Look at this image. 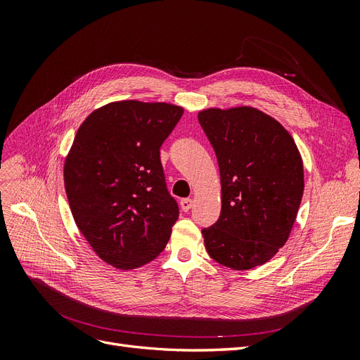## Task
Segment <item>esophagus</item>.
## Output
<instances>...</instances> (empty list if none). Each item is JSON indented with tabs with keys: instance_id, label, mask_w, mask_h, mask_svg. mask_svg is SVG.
<instances>
[{
	"instance_id": "obj_1",
	"label": "esophagus",
	"mask_w": 360,
	"mask_h": 360,
	"mask_svg": "<svg viewBox=\"0 0 360 360\" xmlns=\"http://www.w3.org/2000/svg\"><path fill=\"white\" fill-rule=\"evenodd\" d=\"M192 204H193V201H192V200H189V198H183V200L180 201L181 210H183V212H189V210H191V207H192Z\"/></svg>"
}]
</instances>
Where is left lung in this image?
<instances>
[{"label": "left lung", "instance_id": "obj_1", "mask_svg": "<svg viewBox=\"0 0 360 360\" xmlns=\"http://www.w3.org/2000/svg\"><path fill=\"white\" fill-rule=\"evenodd\" d=\"M219 163L222 209L202 228L217 263L249 270L267 263L288 240L303 195V163L291 135L255 108L198 114Z\"/></svg>", "mask_w": 360, "mask_h": 360}]
</instances>
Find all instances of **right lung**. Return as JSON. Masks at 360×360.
<instances>
[{"label": "right lung", "mask_w": 360, "mask_h": 360, "mask_svg": "<svg viewBox=\"0 0 360 360\" xmlns=\"http://www.w3.org/2000/svg\"><path fill=\"white\" fill-rule=\"evenodd\" d=\"M183 115L169 103L124 101L91 112L64 163L73 219L108 264L129 270L165 249L179 219L160 146Z\"/></svg>", "instance_id": "add662e5"}]
</instances>
